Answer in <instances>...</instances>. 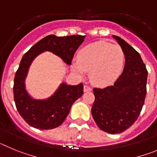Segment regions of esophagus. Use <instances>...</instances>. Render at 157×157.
<instances>
[{
  "label": "esophagus",
  "instance_id": "34e87169",
  "mask_svg": "<svg viewBox=\"0 0 157 157\" xmlns=\"http://www.w3.org/2000/svg\"><path fill=\"white\" fill-rule=\"evenodd\" d=\"M83 90H84V92H90V91L92 90V89H91L90 87L87 85L84 86V87H83Z\"/></svg>",
  "mask_w": 157,
  "mask_h": 157
}]
</instances>
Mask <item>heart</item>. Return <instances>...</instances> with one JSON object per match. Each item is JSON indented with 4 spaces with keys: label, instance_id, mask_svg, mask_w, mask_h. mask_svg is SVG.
Instances as JSON below:
<instances>
[{
    "label": "heart",
    "instance_id": "heart-1",
    "mask_svg": "<svg viewBox=\"0 0 157 157\" xmlns=\"http://www.w3.org/2000/svg\"><path fill=\"white\" fill-rule=\"evenodd\" d=\"M78 60L73 63V69L83 75L90 71V78L99 86L110 84L123 71L125 54L118 45L107 41H97L82 48L78 54Z\"/></svg>",
    "mask_w": 157,
    "mask_h": 157
}]
</instances>
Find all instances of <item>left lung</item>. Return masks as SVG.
I'll return each instance as SVG.
<instances>
[{
	"label": "left lung",
	"mask_w": 157,
	"mask_h": 157,
	"mask_svg": "<svg viewBox=\"0 0 157 157\" xmlns=\"http://www.w3.org/2000/svg\"><path fill=\"white\" fill-rule=\"evenodd\" d=\"M125 54V66L112 86L94 88L91 112L101 130L123 132L138 120L146 95V67L140 54L121 37L113 35Z\"/></svg>",
	"instance_id": "obj_1"
}]
</instances>
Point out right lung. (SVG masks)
Here are the masks:
<instances>
[{"mask_svg": "<svg viewBox=\"0 0 157 157\" xmlns=\"http://www.w3.org/2000/svg\"><path fill=\"white\" fill-rule=\"evenodd\" d=\"M85 36L57 37L50 34L39 41L23 55L14 78V101L19 115L29 125L40 130H49L61 125L75 101L83 94L82 83L70 86L61 83L57 90L45 100L32 98L25 88V78L33 59L40 53L48 51L56 54L71 65L77 48Z\"/></svg>", "mask_w": 157, "mask_h": 157, "instance_id": "add662e5", "label": "right lung"}]
</instances>
